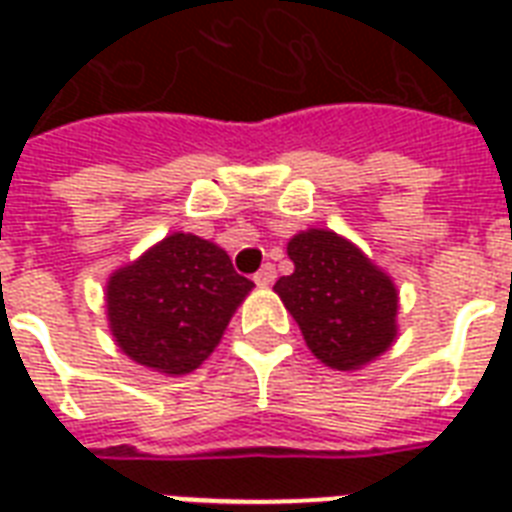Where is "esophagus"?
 Returning <instances> with one entry per match:
<instances>
[{
    "mask_svg": "<svg viewBox=\"0 0 512 512\" xmlns=\"http://www.w3.org/2000/svg\"><path fill=\"white\" fill-rule=\"evenodd\" d=\"M255 281L260 284V287H268V284H273V281H276V268H273L271 263H265L263 268L255 273Z\"/></svg>",
    "mask_w": 512,
    "mask_h": 512,
    "instance_id": "esophagus-1",
    "label": "esophagus"
}]
</instances>
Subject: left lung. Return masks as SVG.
I'll use <instances>...</instances> for the list:
<instances>
[{"mask_svg":"<svg viewBox=\"0 0 512 512\" xmlns=\"http://www.w3.org/2000/svg\"><path fill=\"white\" fill-rule=\"evenodd\" d=\"M287 252L295 273L273 289L313 356L332 369H356L390 348L398 297L385 273L332 231L297 233Z\"/></svg>","mask_w":512,"mask_h":512,"instance_id":"left-lung-1","label":"left lung"}]
</instances>
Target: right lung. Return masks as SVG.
Listing matches in <instances>:
<instances>
[{"mask_svg": "<svg viewBox=\"0 0 512 512\" xmlns=\"http://www.w3.org/2000/svg\"><path fill=\"white\" fill-rule=\"evenodd\" d=\"M252 287L223 249L191 233H172L111 276V332L132 361L185 374L215 350Z\"/></svg>", "mask_w": 512, "mask_h": 512, "instance_id": "right-lung-1", "label": "right lung"}]
</instances>
